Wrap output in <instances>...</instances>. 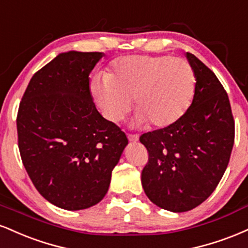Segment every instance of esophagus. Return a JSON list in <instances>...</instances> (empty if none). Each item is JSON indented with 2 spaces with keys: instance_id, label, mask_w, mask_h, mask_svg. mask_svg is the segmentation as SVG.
<instances>
[{
  "instance_id": "obj_1",
  "label": "esophagus",
  "mask_w": 248,
  "mask_h": 248,
  "mask_svg": "<svg viewBox=\"0 0 248 248\" xmlns=\"http://www.w3.org/2000/svg\"><path fill=\"white\" fill-rule=\"evenodd\" d=\"M127 139L130 142H136L138 141V136L137 135H127Z\"/></svg>"
}]
</instances>
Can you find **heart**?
Wrapping results in <instances>:
<instances>
[{
    "mask_svg": "<svg viewBox=\"0 0 248 248\" xmlns=\"http://www.w3.org/2000/svg\"><path fill=\"white\" fill-rule=\"evenodd\" d=\"M196 89V74L187 61L170 55H126L116 59L106 78H95L92 94L108 119L121 121L131 107L136 123L154 127L174 124L187 111Z\"/></svg>",
    "mask_w": 248,
    "mask_h": 248,
    "instance_id": "1",
    "label": "heart"
}]
</instances>
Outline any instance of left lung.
I'll return each instance as SVG.
<instances>
[{
	"instance_id": "obj_1",
	"label": "left lung",
	"mask_w": 248,
	"mask_h": 248,
	"mask_svg": "<svg viewBox=\"0 0 248 248\" xmlns=\"http://www.w3.org/2000/svg\"><path fill=\"white\" fill-rule=\"evenodd\" d=\"M187 59L196 74L188 110L175 123L140 136L148 152L141 185L151 202L185 212L203 203L219 183L234 144L229 96L215 73L194 54Z\"/></svg>"
}]
</instances>
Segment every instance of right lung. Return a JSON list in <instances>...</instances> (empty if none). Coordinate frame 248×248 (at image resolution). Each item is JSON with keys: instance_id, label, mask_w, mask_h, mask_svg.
Segmentation results:
<instances>
[{"instance_id": "right-lung-1", "label": "right lung", "mask_w": 248, "mask_h": 248, "mask_svg": "<svg viewBox=\"0 0 248 248\" xmlns=\"http://www.w3.org/2000/svg\"><path fill=\"white\" fill-rule=\"evenodd\" d=\"M103 55L59 54L34 73L17 112L23 165L44 199L65 210L87 209L106 196L129 142L90 94L89 74Z\"/></svg>"}]
</instances>
